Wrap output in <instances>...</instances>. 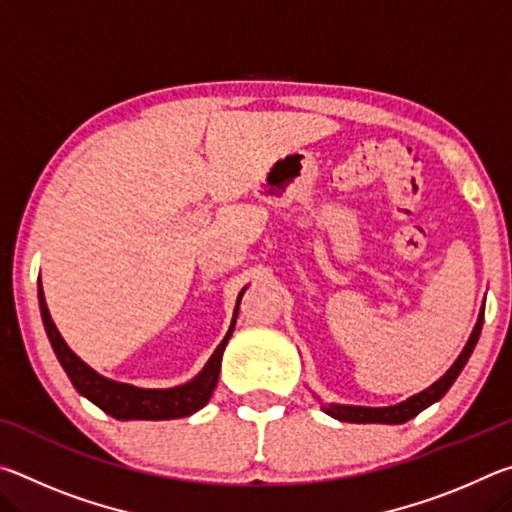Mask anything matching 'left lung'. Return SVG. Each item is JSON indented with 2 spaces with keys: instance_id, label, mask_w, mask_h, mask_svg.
Wrapping results in <instances>:
<instances>
[{
  "instance_id": "obj_1",
  "label": "left lung",
  "mask_w": 512,
  "mask_h": 512,
  "mask_svg": "<svg viewBox=\"0 0 512 512\" xmlns=\"http://www.w3.org/2000/svg\"><path fill=\"white\" fill-rule=\"evenodd\" d=\"M481 327H483V309L479 314V320H476V325L472 329L470 339H467L463 352L458 354V359L452 363V368H449L443 377H440L436 384H431L427 391H422L418 395L409 397V400H404L395 406H352V404H323L320 409H323L327 415H332V418L341 420V422H354V424H402L406 420H411L418 415L420 411L427 409L433 402H438L440 397H443L452 384L456 381V377L461 375V370L465 368L467 359H470V354L474 352V345L479 341V334H481Z\"/></svg>"
}]
</instances>
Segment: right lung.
Instances as JSON below:
<instances>
[{"mask_svg": "<svg viewBox=\"0 0 512 512\" xmlns=\"http://www.w3.org/2000/svg\"><path fill=\"white\" fill-rule=\"evenodd\" d=\"M246 291V289H244ZM244 291L239 293L235 316H232V323L228 334L223 336L219 348L214 350L210 361L205 363V368L198 372V375L187 381L183 386L176 388H137L131 384H121V381H112L108 377L94 372L88 363L81 361L76 354L67 348V343L60 336L58 327L49 316L45 293H42V284L38 282V302H40V314L42 323H45L47 336L51 348H54L60 366L67 372L69 381H72L76 391L83 397H88L92 404H97L101 411L117 420H173V418H187V415L196 413L198 409L210 402V397L216 388V381H219L221 372V357L225 345H228L232 329L237 323L239 314V302Z\"/></svg>", "mask_w": 512, "mask_h": 512, "instance_id": "add662e5", "label": "right lung"}]
</instances>
